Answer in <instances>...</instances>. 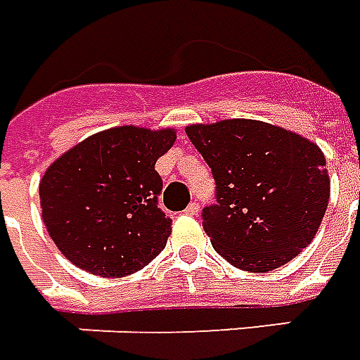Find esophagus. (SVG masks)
Listing matches in <instances>:
<instances>
[{"instance_id": "esophagus-1", "label": "esophagus", "mask_w": 360, "mask_h": 360, "mask_svg": "<svg viewBox=\"0 0 360 360\" xmlns=\"http://www.w3.org/2000/svg\"><path fill=\"white\" fill-rule=\"evenodd\" d=\"M184 213L186 215H198V213H200V203H198V201H192V203L186 207Z\"/></svg>"}]
</instances>
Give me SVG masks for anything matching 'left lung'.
<instances>
[{
    "mask_svg": "<svg viewBox=\"0 0 360 360\" xmlns=\"http://www.w3.org/2000/svg\"><path fill=\"white\" fill-rule=\"evenodd\" d=\"M186 134L215 178L203 229L231 266L274 271L307 248L330 201L318 145L257 120L193 124Z\"/></svg>",
    "mask_w": 360,
    "mask_h": 360,
    "instance_id": "left-lung-1",
    "label": "left lung"
}]
</instances>
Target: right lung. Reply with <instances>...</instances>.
<instances>
[{
  "label": "right lung",
  "mask_w": 360,
  "mask_h": 360,
  "mask_svg": "<svg viewBox=\"0 0 360 360\" xmlns=\"http://www.w3.org/2000/svg\"><path fill=\"white\" fill-rule=\"evenodd\" d=\"M174 141L170 127H112L50 165L40 180L42 221L71 264L126 277L165 250L172 221L159 209L155 162Z\"/></svg>",
  "instance_id": "1"
}]
</instances>
